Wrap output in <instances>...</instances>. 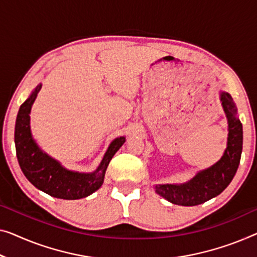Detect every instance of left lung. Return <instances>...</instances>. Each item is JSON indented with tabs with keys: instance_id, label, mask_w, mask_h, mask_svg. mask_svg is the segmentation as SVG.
Wrapping results in <instances>:
<instances>
[{
	"instance_id": "left-lung-1",
	"label": "left lung",
	"mask_w": 257,
	"mask_h": 257,
	"mask_svg": "<svg viewBox=\"0 0 257 257\" xmlns=\"http://www.w3.org/2000/svg\"><path fill=\"white\" fill-rule=\"evenodd\" d=\"M220 101L228 123L227 147L216 164L200 171L188 182L180 185H156V193L173 204L194 206L219 195L231 183L238 170L242 152V124L231 94L220 92Z\"/></svg>"
}]
</instances>
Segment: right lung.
<instances>
[{
  "label": "right lung",
  "instance_id": "obj_1",
  "mask_svg": "<svg viewBox=\"0 0 257 257\" xmlns=\"http://www.w3.org/2000/svg\"><path fill=\"white\" fill-rule=\"evenodd\" d=\"M41 84L33 90L18 110L15 127V144L17 159L26 179L44 193L62 200H79L100 188L104 182L107 166L116 151L125 142V137H117L109 144L100 165L92 173L69 171L34 142L30 128V113Z\"/></svg>",
  "mask_w": 257,
  "mask_h": 257
}]
</instances>
